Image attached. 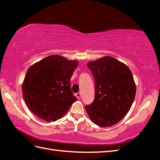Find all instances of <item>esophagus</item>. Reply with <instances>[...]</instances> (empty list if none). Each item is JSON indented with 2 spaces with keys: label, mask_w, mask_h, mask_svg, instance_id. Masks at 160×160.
<instances>
[{
  "label": "esophagus",
  "mask_w": 160,
  "mask_h": 160,
  "mask_svg": "<svg viewBox=\"0 0 160 160\" xmlns=\"http://www.w3.org/2000/svg\"><path fill=\"white\" fill-rule=\"evenodd\" d=\"M76 97L78 99H80V98H81V94L80 93V92H78V93L76 94Z\"/></svg>",
  "instance_id": "1"
}]
</instances>
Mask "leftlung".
<instances>
[{
	"instance_id": "1",
	"label": "left lung",
	"mask_w": 160,
	"mask_h": 160,
	"mask_svg": "<svg viewBox=\"0 0 160 160\" xmlns=\"http://www.w3.org/2000/svg\"><path fill=\"white\" fill-rule=\"evenodd\" d=\"M94 76V101L86 106L91 120L100 127H110L129 112L136 87L131 70L123 62L104 57L87 64Z\"/></svg>"
}]
</instances>
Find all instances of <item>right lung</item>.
<instances>
[{
    "label": "right lung",
    "mask_w": 160,
    "mask_h": 160,
    "mask_svg": "<svg viewBox=\"0 0 160 160\" xmlns=\"http://www.w3.org/2000/svg\"><path fill=\"white\" fill-rule=\"evenodd\" d=\"M78 65L77 61L52 55L30 67L22 86L28 108L46 121H56L64 116L77 100L70 79Z\"/></svg>",
    "instance_id": "add662e5"
}]
</instances>
